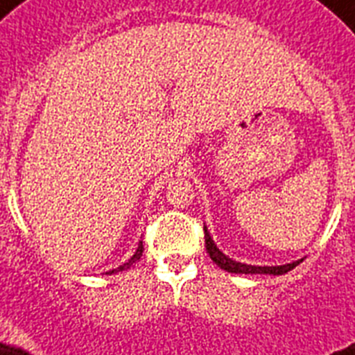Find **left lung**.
Wrapping results in <instances>:
<instances>
[{"label":"left lung","instance_id":"1","mask_svg":"<svg viewBox=\"0 0 355 355\" xmlns=\"http://www.w3.org/2000/svg\"><path fill=\"white\" fill-rule=\"evenodd\" d=\"M205 241H206V250L210 254L211 261L216 265H219L223 270H227V272H236V275H286L287 270L295 269L302 259H297V261H291V263L286 265H248V263H241V261H236V259L228 258L227 254L219 250L216 245V241L211 239L210 232H208V228L205 225Z\"/></svg>","mask_w":355,"mask_h":355}]
</instances>
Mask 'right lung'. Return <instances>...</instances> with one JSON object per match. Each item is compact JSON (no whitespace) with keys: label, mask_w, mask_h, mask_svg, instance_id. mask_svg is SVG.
I'll list each match as a JSON object with an SVG mask.
<instances>
[{"label":"right lung","mask_w":355,"mask_h":355,"mask_svg":"<svg viewBox=\"0 0 355 355\" xmlns=\"http://www.w3.org/2000/svg\"><path fill=\"white\" fill-rule=\"evenodd\" d=\"M141 254H144V243L139 241V245H138V248H136V252L132 254V258L128 259L127 263H123V265H119L118 269H112V270H108L107 275H114V272H119V270H127V269H130V267H132L134 263H136V261H138L139 258H141Z\"/></svg>","instance_id":"obj_1"}]
</instances>
